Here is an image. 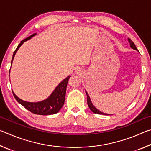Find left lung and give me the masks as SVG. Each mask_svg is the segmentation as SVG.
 <instances>
[{"instance_id":"obj_1","label":"left lung","mask_w":151,"mask_h":151,"mask_svg":"<svg viewBox=\"0 0 151 151\" xmlns=\"http://www.w3.org/2000/svg\"><path fill=\"white\" fill-rule=\"evenodd\" d=\"M128 40H129V42L130 43V46H131V47L132 48V49H134V50H137V48L136 47V46H135L134 43L132 41V40L129 39H128ZM86 95H87V104H88V106L89 107V109H91V111L92 112H93L95 114H106V115H109V114H106V113H104V112H101L100 111H99L98 109H96L95 107H94V106L93 104V103H92V102L91 101V99L90 97H89V95L87 93V92L86 91Z\"/></svg>"}]
</instances>
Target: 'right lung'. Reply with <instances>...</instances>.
<instances>
[{
    "label": "right lung",
    "instance_id": "obj_1",
    "mask_svg": "<svg viewBox=\"0 0 151 151\" xmlns=\"http://www.w3.org/2000/svg\"><path fill=\"white\" fill-rule=\"evenodd\" d=\"M36 35V33L30 35V37H27V39L22 40L20 42V44L18 45L16 50H14L12 55V60H11V65L12 63V60L14 59V55L16 54L17 51L18 49L20 47L23 43L27 41V40L31 39L32 37ZM70 76H68L65 79L59 83L56 88L52 92V94L48 97L47 99L44 101L37 102V103H30V102H27L21 100L19 97L16 96V94L14 93L12 91L13 95L16 100L19 102V103L22 104L25 109L29 110L32 113L36 114H40V115H50V114H54L57 113V112L60 111V109L62 108L64 103H65V94H66V86H67L68 81L69 80Z\"/></svg>",
    "mask_w": 151,
    "mask_h": 151
}]
</instances>
